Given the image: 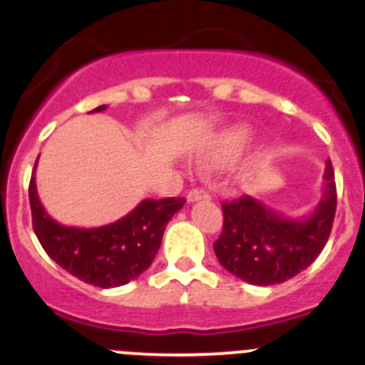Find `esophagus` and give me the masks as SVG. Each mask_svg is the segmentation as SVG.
<instances>
[{"label":"esophagus","instance_id":"obj_1","mask_svg":"<svg viewBox=\"0 0 365 365\" xmlns=\"http://www.w3.org/2000/svg\"><path fill=\"white\" fill-rule=\"evenodd\" d=\"M201 199H210V193L206 192V190L202 188H192L188 192V201L193 202V201H201Z\"/></svg>","mask_w":365,"mask_h":365}]
</instances>
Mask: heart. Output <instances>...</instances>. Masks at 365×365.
Returning a JSON list of instances; mask_svg holds the SVG:
<instances>
[{
	"label": "heart",
	"instance_id": "obj_1",
	"mask_svg": "<svg viewBox=\"0 0 365 365\" xmlns=\"http://www.w3.org/2000/svg\"><path fill=\"white\" fill-rule=\"evenodd\" d=\"M252 131L248 128H234L215 137L202 151V163L225 164L237 159L250 144H252Z\"/></svg>",
	"mask_w": 365,
	"mask_h": 365
}]
</instances>
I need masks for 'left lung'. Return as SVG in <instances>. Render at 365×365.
<instances>
[{
  "instance_id": "obj_1",
  "label": "left lung",
  "mask_w": 365,
  "mask_h": 365,
  "mask_svg": "<svg viewBox=\"0 0 365 365\" xmlns=\"http://www.w3.org/2000/svg\"><path fill=\"white\" fill-rule=\"evenodd\" d=\"M324 197L307 219H289L250 195L222 202V232L215 256L228 272L252 285H278L307 269L327 243L336 212L331 160Z\"/></svg>"
}]
</instances>
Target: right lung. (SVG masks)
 <instances>
[{"label":"right lung","mask_w":365,"mask_h":365,"mask_svg":"<svg viewBox=\"0 0 365 365\" xmlns=\"http://www.w3.org/2000/svg\"><path fill=\"white\" fill-rule=\"evenodd\" d=\"M104 109L106 106H98L93 111ZM29 201L34 234L51 259L74 278L111 289L125 285L148 270L168 221L182 208L186 199H144L125 217L98 228H74L54 221L38 199L34 173L29 185Z\"/></svg>","instance_id":"add662e5"}]
</instances>
